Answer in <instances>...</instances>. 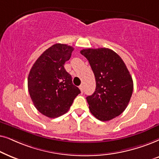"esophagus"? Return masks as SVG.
<instances>
[{
	"mask_svg": "<svg viewBox=\"0 0 159 159\" xmlns=\"http://www.w3.org/2000/svg\"><path fill=\"white\" fill-rule=\"evenodd\" d=\"M79 89H80V90H81V92L82 93V94H83V92H84V86L83 85H80L79 86Z\"/></svg>",
	"mask_w": 159,
	"mask_h": 159,
	"instance_id": "obj_1",
	"label": "esophagus"
}]
</instances>
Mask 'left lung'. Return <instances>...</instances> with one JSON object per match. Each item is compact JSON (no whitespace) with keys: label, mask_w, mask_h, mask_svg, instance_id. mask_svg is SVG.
Returning <instances> with one entry per match:
<instances>
[{"label":"left lung","mask_w":159,"mask_h":159,"mask_svg":"<svg viewBox=\"0 0 159 159\" xmlns=\"http://www.w3.org/2000/svg\"><path fill=\"white\" fill-rule=\"evenodd\" d=\"M81 54L89 60L96 81L94 94L86 97L90 112L107 121L125 111L132 97L133 81L125 63L113 50L86 48Z\"/></svg>","instance_id":"left-lung-1"}]
</instances>
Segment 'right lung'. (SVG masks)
<instances>
[{
	"label": "right lung",
	"instance_id": "right-lung-1",
	"mask_svg": "<svg viewBox=\"0 0 159 159\" xmlns=\"http://www.w3.org/2000/svg\"><path fill=\"white\" fill-rule=\"evenodd\" d=\"M73 49L66 44H54L38 58L30 71V96L38 111L48 118L66 113L81 93L64 67Z\"/></svg>",
	"mask_w": 159,
	"mask_h": 159
}]
</instances>
